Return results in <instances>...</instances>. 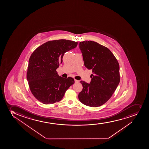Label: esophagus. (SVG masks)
I'll use <instances>...</instances> for the list:
<instances>
[{
    "mask_svg": "<svg viewBox=\"0 0 149 149\" xmlns=\"http://www.w3.org/2000/svg\"><path fill=\"white\" fill-rule=\"evenodd\" d=\"M79 81L78 80H76V79H75V83H78Z\"/></svg>",
    "mask_w": 149,
    "mask_h": 149,
    "instance_id": "esophagus-1",
    "label": "esophagus"
}]
</instances>
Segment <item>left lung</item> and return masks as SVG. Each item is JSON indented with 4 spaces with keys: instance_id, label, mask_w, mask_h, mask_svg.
<instances>
[{
    "instance_id": "left-lung-1",
    "label": "left lung",
    "mask_w": 149,
    "mask_h": 149,
    "mask_svg": "<svg viewBox=\"0 0 149 149\" xmlns=\"http://www.w3.org/2000/svg\"><path fill=\"white\" fill-rule=\"evenodd\" d=\"M84 65L91 69V82L81 81L83 90L78 95L81 102L96 107L102 105L115 92L120 81V66L108 48L95 42L85 41L79 43Z\"/></svg>"
}]
</instances>
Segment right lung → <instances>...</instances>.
<instances>
[{
  "label": "right lung",
  "mask_w": 149,
  "mask_h": 149,
  "mask_svg": "<svg viewBox=\"0 0 149 149\" xmlns=\"http://www.w3.org/2000/svg\"><path fill=\"white\" fill-rule=\"evenodd\" d=\"M78 42L65 39L47 42L32 53L29 59L26 78L32 95L45 104L61 101L74 83L73 78L59 76L56 69L64 53L77 47Z\"/></svg>",
  "instance_id": "obj_1"
}]
</instances>
